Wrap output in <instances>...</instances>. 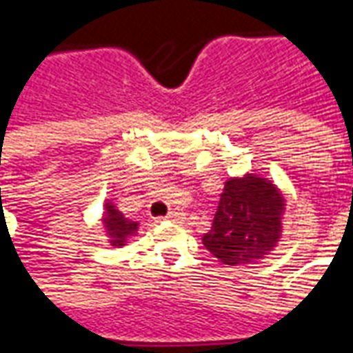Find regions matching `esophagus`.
Masks as SVG:
<instances>
[{
	"label": "esophagus",
	"instance_id": "obj_1",
	"mask_svg": "<svg viewBox=\"0 0 353 353\" xmlns=\"http://www.w3.org/2000/svg\"><path fill=\"white\" fill-rule=\"evenodd\" d=\"M179 215H181V214H179V212H176V210H172V212H170V214L166 215V219H170V221H176Z\"/></svg>",
	"mask_w": 353,
	"mask_h": 353
}]
</instances>
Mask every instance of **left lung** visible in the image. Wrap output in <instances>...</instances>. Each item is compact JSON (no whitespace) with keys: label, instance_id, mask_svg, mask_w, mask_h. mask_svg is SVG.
Instances as JSON below:
<instances>
[{"label":"left lung","instance_id":"8db88e82","mask_svg":"<svg viewBox=\"0 0 353 353\" xmlns=\"http://www.w3.org/2000/svg\"><path fill=\"white\" fill-rule=\"evenodd\" d=\"M285 206L283 192L270 177L257 172L229 177L202 244L223 265H255L281 242Z\"/></svg>","mask_w":353,"mask_h":353}]
</instances>
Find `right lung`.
<instances>
[{"label":"right lung","mask_w":353,"mask_h":353,"mask_svg":"<svg viewBox=\"0 0 353 353\" xmlns=\"http://www.w3.org/2000/svg\"><path fill=\"white\" fill-rule=\"evenodd\" d=\"M100 221L101 229H103L105 238H108V244L111 248L128 245L132 238L138 236L139 223L130 219V217H126L109 199L103 204V214H101Z\"/></svg>","instance_id":"add662e5"}]
</instances>
